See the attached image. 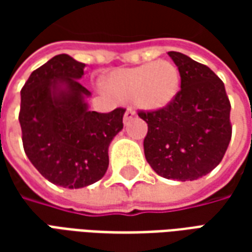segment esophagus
Wrapping results in <instances>:
<instances>
[{
	"instance_id": "34e87169",
	"label": "esophagus",
	"mask_w": 252,
	"mask_h": 252,
	"mask_svg": "<svg viewBox=\"0 0 252 252\" xmlns=\"http://www.w3.org/2000/svg\"><path fill=\"white\" fill-rule=\"evenodd\" d=\"M135 115H136V113H135V110L133 109H126V115H124V123H128L129 120H132V119L135 117Z\"/></svg>"
}]
</instances>
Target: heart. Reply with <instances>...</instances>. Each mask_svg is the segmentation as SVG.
<instances>
[{"instance_id":"obj_1","label":"heart","mask_w":252,"mask_h":252,"mask_svg":"<svg viewBox=\"0 0 252 252\" xmlns=\"http://www.w3.org/2000/svg\"><path fill=\"white\" fill-rule=\"evenodd\" d=\"M180 71L169 61H157L112 71L105 89L116 101L131 102L146 110L166 108L180 90Z\"/></svg>"}]
</instances>
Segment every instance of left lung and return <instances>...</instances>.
Wrapping results in <instances>:
<instances>
[{
    "label": "left lung",
    "mask_w": 252,
    "mask_h": 252,
    "mask_svg": "<svg viewBox=\"0 0 252 252\" xmlns=\"http://www.w3.org/2000/svg\"><path fill=\"white\" fill-rule=\"evenodd\" d=\"M167 54L178 67L181 90L163 109L139 112L148 126L144 155L160 177L194 181L211 173L227 151L231 104L209 67L181 52Z\"/></svg>",
    "instance_id": "left-lung-1"
}]
</instances>
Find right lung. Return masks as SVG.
<instances>
[{"instance_id": "add662e5", "label": "right lung", "mask_w": 252, "mask_h": 252, "mask_svg": "<svg viewBox=\"0 0 252 252\" xmlns=\"http://www.w3.org/2000/svg\"><path fill=\"white\" fill-rule=\"evenodd\" d=\"M85 64L57 55L32 72L21 89L19 121L27 157L54 185L79 189L99 181L109 166V144L123 129L126 109H89L79 83Z\"/></svg>"}]
</instances>
